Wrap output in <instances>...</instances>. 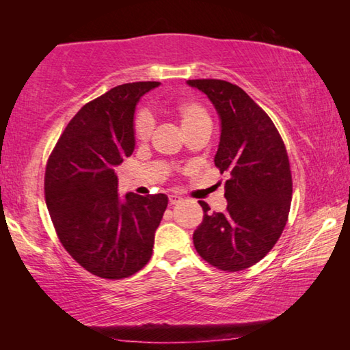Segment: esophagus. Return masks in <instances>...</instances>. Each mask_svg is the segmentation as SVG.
<instances>
[{"instance_id": "1", "label": "esophagus", "mask_w": 350, "mask_h": 350, "mask_svg": "<svg viewBox=\"0 0 350 350\" xmlns=\"http://www.w3.org/2000/svg\"><path fill=\"white\" fill-rule=\"evenodd\" d=\"M168 200H170V204L174 206V204H179L183 198L180 196H170Z\"/></svg>"}]
</instances>
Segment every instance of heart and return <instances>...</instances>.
I'll return each instance as SVG.
<instances>
[{"label": "heart", "mask_w": 350, "mask_h": 350, "mask_svg": "<svg viewBox=\"0 0 350 350\" xmlns=\"http://www.w3.org/2000/svg\"><path fill=\"white\" fill-rule=\"evenodd\" d=\"M176 116L179 118L183 132L187 133L192 129L202 128V126H211V117L207 111L194 100H185L176 108ZM153 129V120L147 113H141L135 120V137L141 141L150 137Z\"/></svg>", "instance_id": "1"}]
</instances>
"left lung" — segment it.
I'll return each mask as SVG.
<instances>
[{
  "label": "left lung",
  "mask_w": 350,
  "mask_h": 350,
  "mask_svg": "<svg viewBox=\"0 0 350 350\" xmlns=\"http://www.w3.org/2000/svg\"><path fill=\"white\" fill-rule=\"evenodd\" d=\"M219 117L215 165L228 173L227 211L209 212L194 232V247L207 263L227 272L260 262L286 227L292 202L287 152L272 120L241 87L221 79H189Z\"/></svg>",
  "instance_id": "left-lung-1"
}]
</instances>
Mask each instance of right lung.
Masks as SVG:
<instances>
[{
    "label": "right lung",
    "mask_w": 350,
    "mask_h": 350,
    "mask_svg": "<svg viewBox=\"0 0 350 350\" xmlns=\"http://www.w3.org/2000/svg\"><path fill=\"white\" fill-rule=\"evenodd\" d=\"M159 83L122 84L85 103L52 152L44 197L66 251L102 278L131 277L152 257L165 194L118 196L116 167L135 148L133 116Z\"/></svg>",
    "instance_id": "obj_1"
}]
</instances>
